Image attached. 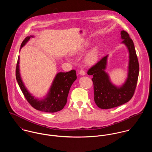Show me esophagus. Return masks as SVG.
<instances>
[{
    "label": "esophagus",
    "instance_id": "34e87169",
    "mask_svg": "<svg viewBox=\"0 0 152 152\" xmlns=\"http://www.w3.org/2000/svg\"><path fill=\"white\" fill-rule=\"evenodd\" d=\"M79 74H80V75H82V76H84V75H85V72H84V70H81L79 72Z\"/></svg>",
    "mask_w": 152,
    "mask_h": 152
}]
</instances>
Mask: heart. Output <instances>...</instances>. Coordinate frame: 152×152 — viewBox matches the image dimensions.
Segmentation results:
<instances>
[{"mask_svg":"<svg viewBox=\"0 0 152 152\" xmlns=\"http://www.w3.org/2000/svg\"><path fill=\"white\" fill-rule=\"evenodd\" d=\"M82 51L80 50V51ZM98 59V52L97 50H93L89 52L85 57V62L87 64L91 65L94 64Z\"/></svg>","mask_w":152,"mask_h":152,"instance_id":"b5f03b06","label":"heart"}]
</instances>
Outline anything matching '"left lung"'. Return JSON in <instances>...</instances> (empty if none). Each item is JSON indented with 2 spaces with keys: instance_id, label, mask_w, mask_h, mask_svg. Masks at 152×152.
I'll return each instance as SVG.
<instances>
[{
  "instance_id": "8db88e82",
  "label": "left lung",
  "mask_w": 152,
  "mask_h": 152,
  "mask_svg": "<svg viewBox=\"0 0 152 152\" xmlns=\"http://www.w3.org/2000/svg\"><path fill=\"white\" fill-rule=\"evenodd\" d=\"M122 43L128 48L129 53V62L128 78L121 87H117L111 83L108 74L105 72L108 55L90 68L88 75H92L94 86V101L101 109L113 108L129 101L135 93L139 76V62L132 39L128 33L121 31Z\"/></svg>"
}]
</instances>
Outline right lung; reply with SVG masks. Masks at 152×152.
Returning <instances> with one entry per match:
<instances>
[{
    "mask_svg": "<svg viewBox=\"0 0 152 152\" xmlns=\"http://www.w3.org/2000/svg\"><path fill=\"white\" fill-rule=\"evenodd\" d=\"M31 37L33 36H28L23 40L20 49ZM19 59L18 56L16 69V77L20 89L28 103L35 109L47 113H55L62 110L67 102L70 88L77 78L76 70H71L66 73H58L56 75L47 96L42 100L36 99L27 91L21 79L19 72Z\"/></svg>",
    "mask_w": 152,
    "mask_h": 152,
    "instance_id": "add662e5",
    "label": "right lung"
}]
</instances>
